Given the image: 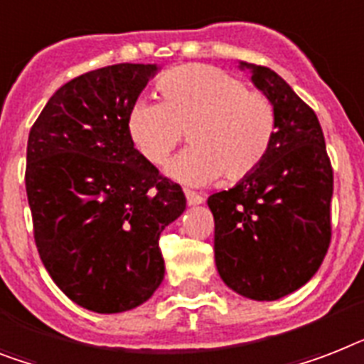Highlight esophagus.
<instances>
[{"label": "esophagus", "mask_w": 364, "mask_h": 364, "mask_svg": "<svg viewBox=\"0 0 364 364\" xmlns=\"http://www.w3.org/2000/svg\"><path fill=\"white\" fill-rule=\"evenodd\" d=\"M185 196H187L188 205H200V203L203 202V196H202V194H198V192L185 191Z\"/></svg>", "instance_id": "esophagus-1"}]
</instances>
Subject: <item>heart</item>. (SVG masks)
I'll return each instance as SVG.
<instances>
[{
	"mask_svg": "<svg viewBox=\"0 0 364 364\" xmlns=\"http://www.w3.org/2000/svg\"><path fill=\"white\" fill-rule=\"evenodd\" d=\"M159 91L162 105L136 100L127 114L129 140L149 164H166L183 134L191 149L170 162L168 176L185 185L200 187L220 176L243 181L264 164L277 138V112L243 80L191 63L168 70Z\"/></svg>",
	"mask_w": 364,
	"mask_h": 364,
	"instance_id": "heart-1",
	"label": "heart"
}]
</instances>
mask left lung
<instances>
[{
    "instance_id": "8db88e82",
    "label": "left lung",
    "mask_w": 364,
    "mask_h": 364,
    "mask_svg": "<svg viewBox=\"0 0 364 364\" xmlns=\"http://www.w3.org/2000/svg\"><path fill=\"white\" fill-rule=\"evenodd\" d=\"M274 106L277 138L264 164L211 194L215 264L224 284L254 301L305 286L331 243L333 168L314 110L274 70L239 63Z\"/></svg>"
}]
</instances>
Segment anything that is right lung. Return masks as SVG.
Instances as JSON below:
<instances>
[{"mask_svg":"<svg viewBox=\"0 0 364 364\" xmlns=\"http://www.w3.org/2000/svg\"><path fill=\"white\" fill-rule=\"evenodd\" d=\"M161 67L119 63L61 85L29 131L26 192L35 245L76 305L115 314L164 279L159 237L187 208L177 183L136 151L127 114Z\"/></svg>","mask_w":364,"mask_h":364,"instance_id":"1","label":"right lung"}]
</instances>
